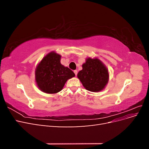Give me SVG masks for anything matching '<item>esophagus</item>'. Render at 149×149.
<instances>
[{"label": "esophagus", "instance_id": "1", "mask_svg": "<svg viewBox=\"0 0 149 149\" xmlns=\"http://www.w3.org/2000/svg\"><path fill=\"white\" fill-rule=\"evenodd\" d=\"M74 73L75 74V75L76 76V75H77V74H78V71L77 70H74Z\"/></svg>", "mask_w": 149, "mask_h": 149}]
</instances>
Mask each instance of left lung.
I'll list each match as a JSON object with an SVG mask.
<instances>
[{"label": "left lung", "instance_id": "left-lung-1", "mask_svg": "<svg viewBox=\"0 0 149 149\" xmlns=\"http://www.w3.org/2000/svg\"><path fill=\"white\" fill-rule=\"evenodd\" d=\"M82 66L83 70L79 71L78 78L86 89L92 92H98L104 88L109 79V73L100 60L89 58Z\"/></svg>", "mask_w": 149, "mask_h": 149}]
</instances>
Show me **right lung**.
Listing matches in <instances>:
<instances>
[{
    "label": "right lung",
    "mask_w": 149,
    "mask_h": 149,
    "mask_svg": "<svg viewBox=\"0 0 149 149\" xmlns=\"http://www.w3.org/2000/svg\"><path fill=\"white\" fill-rule=\"evenodd\" d=\"M61 56L51 52L45 56L35 71V79L43 92L55 94L60 91L66 81L75 76L73 71L60 63Z\"/></svg>",
    "instance_id": "add662e5"
}]
</instances>
